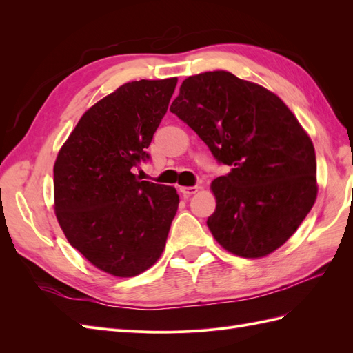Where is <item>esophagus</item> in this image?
Listing matches in <instances>:
<instances>
[{
	"instance_id": "34e87169",
	"label": "esophagus",
	"mask_w": 353,
	"mask_h": 353,
	"mask_svg": "<svg viewBox=\"0 0 353 353\" xmlns=\"http://www.w3.org/2000/svg\"><path fill=\"white\" fill-rule=\"evenodd\" d=\"M200 190V187H181L179 188V191H181V193H183L184 196H193V194H196L197 193V191Z\"/></svg>"
}]
</instances>
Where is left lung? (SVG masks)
I'll return each instance as SVG.
<instances>
[{
    "label": "left lung",
    "mask_w": 353,
    "mask_h": 353,
    "mask_svg": "<svg viewBox=\"0 0 353 353\" xmlns=\"http://www.w3.org/2000/svg\"><path fill=\"white\" fill-rule=\"evenodd\" d=\"M170 112L184 121L228 175L213 179L212 236L241 258H263L290 239L312 209L316 160L311 138L284 101L225 70L188 77Z\"/></svg>",
    "instance_id": "8db88e82"
}]
</instances>
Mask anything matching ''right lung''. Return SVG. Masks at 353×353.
I'll return each instance as SVG.
<instances>
[{
  "mask_svg": "<svg viewBox=\"0 0 353 353\" xmlns=\"http://www.w3.org/2000/svg\"><path fill=\"white\" fill-rule=\"evenodd\" d=\"M178 78L134 81L82 114L54 163V212L70 245L95 268L130 279L162 254L176 190L134 169L162 122Z\"/></svg>",
  "mask_w": 353,
  "mask_h": 353,
  "instance_id": "1",
  "label": "right lung"
}]
</instances>
